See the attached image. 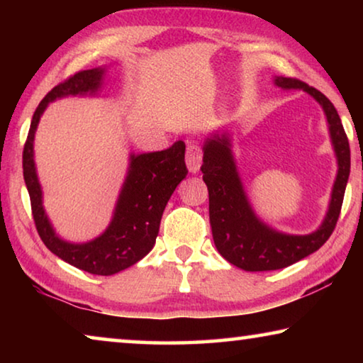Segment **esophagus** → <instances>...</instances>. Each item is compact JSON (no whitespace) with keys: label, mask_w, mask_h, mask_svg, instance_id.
<instances>
[{"label":"esophagus","mask_w":363,"mask_h":363,"mask_svg":"<svg viewBox=\"0 0 363 363\" xmlns=\"http://www.w3.org/2000/svg\"><path fill=\"white\" fill-rule=\"evenodd\" d=\"M201 158H203V153H201L200 145H196L195 143L187 144V150H186V163L190 173H199L200 171V164H201Z\"/></svg>","instance_id":"esophagus-1"}]
</instances>
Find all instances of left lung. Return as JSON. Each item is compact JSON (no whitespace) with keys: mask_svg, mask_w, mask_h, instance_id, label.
<instances>
[{"mask_svg":"<svg viewBox=\"0 0 363 363\" xmlns=\"http://www.w3.org/2000/svg\"><path fill=\"white\" fill-rule=\"evenodd\" d=\"M275 84L285 89L299 88L320 104L327 115L331 140L337 157V176L323 224L309 235H286L264 225L255 216L243 192L230 153L229 138L214 136L205 144L201 173L210 194V224L219 255L248 272L277 270L298 262L317 251L333 233L340 218L344 190L351 171V149L333 104L320 91L298 78L277 77Z\"/></svg>","mask_w":363,"mask_h":363,"instance_id":"8db88e82","label":"left lung"}]
</instances>
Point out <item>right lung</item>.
Listing matches in <instances>:
<instances>
[{"instance_id": "right-lung-1", "label": "right lung", "mask_w": 363, "mask_h": 363, "mask_svg": "<svg viewBox=\"0 0 363 363\" xmlns=\"http://www.w3.org/2000/svg\"><path fill=\"white\" fill-rule=\"evenodd\" d=\"M102 75V69L77 72L49 91L33 113L23 145L22 168L35 227L46 248L84 272L113 275L143 259L153 248L164 206L189 171L184 162L186 144L182 140H177L167 150L133 155L130 173L108 229L89 243L73 245L60 240L41 205V189L33 163L35 130L49 102L64 96L94 93L101 86Z\"/></svg>"}]
</instances>
